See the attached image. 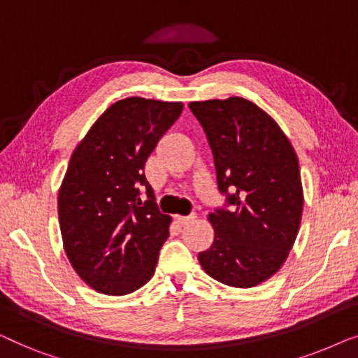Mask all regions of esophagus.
I'll return each instance as SVG.
<instances>
[{
	"instance_id": "obj_1",
	"label": "esophagus",
	"mask_w": 358,
	"mask_h": 358,
	"mask_svg": "<svg viewBox=\"0 0 358 358\" xmlns=\"http://www.w3.org/2000/svg\"><path fill=\"white\" fill-rule=\"evenodd\" d=\"M194 218H195V213H190L189 217H180V215H178V217H176V223H179L180 227H184V224H187V223L192 222Z\"/></svg>"
}]
</instances>
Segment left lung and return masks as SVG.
I'll return each mask as SVG.
<instances>
[{
    "instance_id": "left-lung-1",
    "label": "left lung",
    "mask_w": 358,
    "mask_h": 358,
    "mask_svg": "<svg viewBox=\"0 0 358 358\" xmlns=\"http://www.w3.org/2000/svg\"><path fill=\"white\" fill-rule=\"evenodd\" d=\"M202 125L224 203L208 215L215 239L199 262L236 288L272 277L295 243L303 212L300 166L280 127L243 97L190 102Z\"/></svg>"
}]
</instances>
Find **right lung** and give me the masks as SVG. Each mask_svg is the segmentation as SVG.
<instances>
[{
  "instance_id": "1",
  "label": "right lung",
  "mask_w": 358,
  "mask_h": 358,
  "mask_svg": "<svg viewBox=\"0 0 358 358\" xmlns=\"http://www.w3.org/2000/svg\"><path fill=\"white\" fill-rule=\"evenodd\" d=\"M182 112L180 102L127 97L102 114L73 153L58 194L73 268L106 295L153 277L171 218L159 212L145 163Z\"/></svg>"
}]
</instances>
